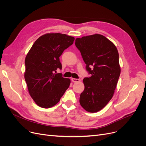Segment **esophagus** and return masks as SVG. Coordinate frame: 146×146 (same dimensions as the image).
<instances>
[{
    "instance_id": "obj_1",
    "label": "esophagus",
    "mask_w": 146,
    "mask_h": 146,
    "mask_svg": "<svg viewBox=\"0 0 146 146\" xmlns=\"http://www.w3.org/2000/svg\"><path fill=\"white\" fill-rule=\"evenodd\" d=\"M72 81L73 82H78L80 81V79H75V78H72Z\"/></svg>"
}]
</instances>
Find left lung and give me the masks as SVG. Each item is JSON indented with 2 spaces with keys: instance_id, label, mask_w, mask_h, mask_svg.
<instances>
[{
  "instance_id": "1",
  "label": "left lung",
  "mask_w": 146,
  "mask_h": 146,
  "mask_svg": "<svg viewBox=\"0 0 146 146\" xmlns=\"http://www.w3.org/2000/svg\"><path fill=\"white\" fill-rule=\"evenodd\" d=\"M76 47L80 51L90 77L84 78L85 89L80 104L86 111L101 110L112 99L121 73L117 47L101 34L78 38Z\"/></svg>"
}]
</instances>
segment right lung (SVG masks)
<instances>
[{
    "label": "right lung",
    "mask_w": 146,
    "mask_h": 146,
    "mask_svg": "<svg viewBox=\"0 0 146 146\" xmlns=\"http://www.w3.org/2000/svg\"><path fill=\"white\" fill-rule=\"evenodd\" d=\"M74 40L66 34H46L38 38L27 54L25 80L30 96L41 108L56 105L70 86V80L56 72L62 68L60 56Z\"/></svg>",
    "instance_id": "1"
}]
</instances>
